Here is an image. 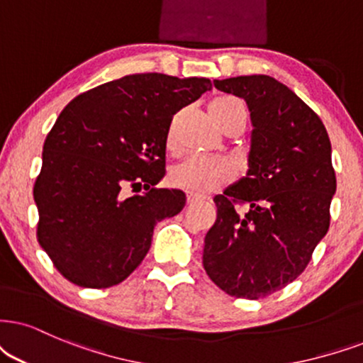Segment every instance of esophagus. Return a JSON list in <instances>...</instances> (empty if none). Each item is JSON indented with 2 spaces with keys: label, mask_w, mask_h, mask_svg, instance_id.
Masks as SVG:
<instances>
[{
  "label": "esophagus",
  "mask_w": 363,
  "mask_h": 363,
  "mask_svg": "<svg viewBox=\"0 0 363 363\" xmlns=\"http://www.w3.org/2000/svg\"><path fill=\"white\" fill-rule=\"evenodd\" d=\"M204 197H199V196H194V194H187V204L192 206L196 203H203Z\"/></svg>",
  "instance_id": "34e87169"
}]
</instances>
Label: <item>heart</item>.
I'll use <instances>...</instances> for the list:
<instances>
[{"label": "heart", "instance_id": "obj_1", "mask_svg": "<svg viewBox=\"0 0 363 363\" xmlns=\"http://www.w3.org/2000/svg\"><path fill=\"white\" fill-rule=\"evenodd\" d=\"M209 113L219 127L226 128L233 121H245L247 118L246 107L241 100L235 97H219L209 104ZM176 134L174 127L167 135V145L174 147ZM235 176V169L228 160L206 159V157H187L171 169L169 181L179 189L194 196H203L213 192L224 184H228Z\"/></svg>", "mask_w": 363, "mask_h": 363}]
</instances>
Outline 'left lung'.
<instances>
[{
    "label": "left lung",
    "mask_w": 363,
    "mask_h": 363,
    "mask_svg": "<svg viewBox=\"0 0 363 363\" xmlns=\"http://www.w3.org/2000/svg\"><path fill=\"white\" fill-rule=\"evenodd\" d=\"M214 86L245 99L253 132L246 176L214 197L203 264L228 295L258 300L300 277L327 235L337 191L332 144L320 117L273 77H233ZM236 203H247L248 213Z\"/></svg>",
    "instance_id": "8db88e82"
}]
</instances>
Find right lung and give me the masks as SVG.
I'll return each instance as SVG.
<instances>
[{"mask_svg": "<svg viewBox=\"0 0 363 363\" xmlns=\"http://www.w3.org/2000/svg\"><path fill=\"white\" fill-rule=\"evenodd\" d=\"M211 89L204 77L135 73L62 110L45 140L33 197L36 238L68 281L84 288L123 281L147 255L155 224L181 213L184 192L154 186L166 174L174 113ZM128 186L134 195L125 194Z\"/></svg>", "mask_w": 363, "mask_h": 363, "instance_id": "1", "label": "right lung"}]
</instances>
